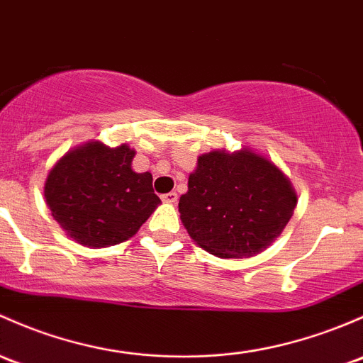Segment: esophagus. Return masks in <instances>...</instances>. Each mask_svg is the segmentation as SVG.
<instances>
[{
	"instance_id": "34e87169",
	"label": "esophagus",
	"mask_w": 363,
	"mask_h": 363,
	"mask_svg": "<svg viewBox=\"0 0 363 363\" xmlns=\"http://www.w3.org/2000/svg\"><path fill=\"white\" fill-rule=\"evenodd\" d=\"M162 200L165 201V203H175V201H177V193H175V191H170V193L163 194Z\"/></svg>"
}]
</instances>
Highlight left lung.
I'll return each instance as SVG.
<instances>
[{
  "label": "left lung",
  "mask_w": 363,
  "mask_h": 363,
  "mask_svg": "<svg viewBox=\"0 0 363 363\" xmlns=\"http://www.w3.org/2000/svg\"><path fill=\"white\" fill-rule=\"evenodd\" d=\"M297 194L273 162L250 150L211 151L189 174L179 212L189 236L217 257L259 254L291 220Z\"/></svg>",
  "instance_id": "obj_1"
}]
</instances>
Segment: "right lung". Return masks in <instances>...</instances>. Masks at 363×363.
<instances>
[{"instance_id": "1", "label": "right lung", "mask_w": 363, "mask_h": 363, "mask_svg": "<svg viewBox=\"0 0 363 363\" xmlns=\"http://www.w3.org/2000/svg\"><path fill=\"white\" fill-rule=\"evenodd\" d=\"M135 151L99 140L83 144L53 165L45 198L53 219L85 247L116 245L139 231L162 203L150 172L132 170Z\"/></svg>"}]
</instances>
